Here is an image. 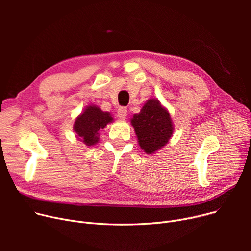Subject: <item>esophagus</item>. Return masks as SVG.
<instances>
[{
	"instance_id": "34e87169",
	"label": "esophagus",
	"mask_w": 251,
	"mask_h": 251,
	"mask_svg": "<svg viewBox=\"0 0 251 251\" xmlns=\"http://www.w3.org/2000/svg\"><path fill=\"white\" fill-rule=\"evenodd\" d=\"M127 108H125V107H120L118 109V111H117V114H118V117L119 118H121V119H125L126 118V116H127Z\"/></svg>"
}]
</instances>
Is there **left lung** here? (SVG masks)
Masks as SVG:
<instances>
[{"label": "left lung", "instance_id": "8db88e82", "mask_svg": "<svg viewBox=\"0 0 251 251\" xmlns=\"http://www.w3.org/2000/svg\"><path fill=\"white\" fill-rule=\"evenodd\" d=\"M131 123L140 148L147 153H153L166 146L173 133L170 114L156 100H148L140 113L131 119Z\"/></svg>", "mask_w": 251, "mask_h": 251}]
</instances>
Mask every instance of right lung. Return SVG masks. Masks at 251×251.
Instances as JSON below:
<instances>
[{"mask_svg": "<svg viewBox=\"0 0 251 251\" xmlns=\"http://www.w3.org/2000/svg\"><path fill=\"white\" fill-rule=\"evenodd\" d=\"M112 121L113 118L110 113L102 112L96 105H88L85 111L76 118L74 131L86 146H94L99 140V131Z\"/></svg>", "mask_w": 251, "mask_h": 251, "instance_id": "1", "label": "right lung"}]
</instances>
